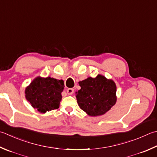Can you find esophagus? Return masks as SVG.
Returning <instances> with one entry per match:
<instances>
[{
  "label": "esophagus",
  "mask_w": 157,
  "mask_h": 157,
  "mask_svg": "<svg viewBox=\"0 0 157 157\" xmlns=\"http://www.w3.org/2000/svg\"><path fill=\"white\" fill-rule=\"evenodd\" d=\"M67 93L68 94L71 95V94H73V93H74V89H73V88H68L67 90Z\"/></svg>",
  "instance_id": "34e87169"
}]
</instances>
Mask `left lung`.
Instances as JSON below:
<instances>
[{
	"label": "left lung",
	"mask_w": 157,
	"mask_h": 157,
	"mask_svg": "<svg viewBox=\"0 0 157 157\" xmlns=\"http://www.w3.org/2000/svg\"><path fill=\"white\" fill-rule=\"evenodd\" d=\"M81 89L76 92L79 107L90 116L103 115L116 102V86L112 79L98 75L79 82Z\"/></svg>",
	"instance_id": "1"
}]
</instances>
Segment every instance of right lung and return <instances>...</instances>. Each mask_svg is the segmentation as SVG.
Returning <instances> with one entry per match:
<instances>
[{"instance_id":"obj_1","label":"right lung","mask_w":157,"mask_h":157,"mask_svg":"<svg viewBox=\"0 0 157 157\" xmlns=\"http://www.w3.org/2000/svg\"><path fill=\"white\" fill-rule=\"evenodd\" d=\"M64 87L62 79L37 77L26 87L25 96L33 108L45 113L59 107Z\"/></svg>"}]
</instances>
